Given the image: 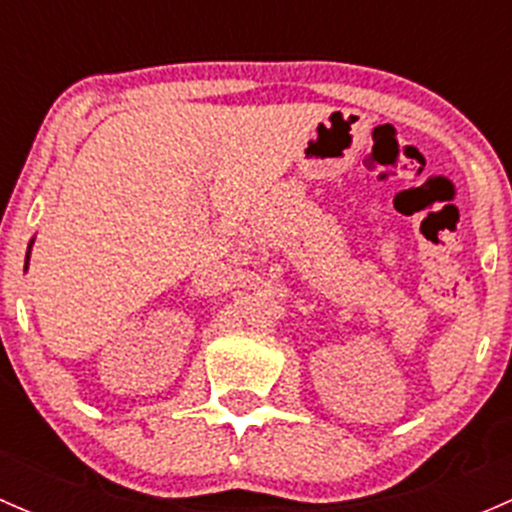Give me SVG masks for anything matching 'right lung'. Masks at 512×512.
<instances>
[{
  "label": "right lung",
  "mask_w": 512,
  "mask_h": 512,
  "mask_svg": "<svg viewBox=\"0 0 512 512\" xmlns=\"http://www.w3.org/2000/svg\"><path fill=\"white\" fill-rule=\"evenodd\" d=\"M34 242V240H32ZM32 242H29V250H32ZM27 265H29V255H27Z\"/></svg>",
  "instance_id": "add662e5"
}]
</instances>
